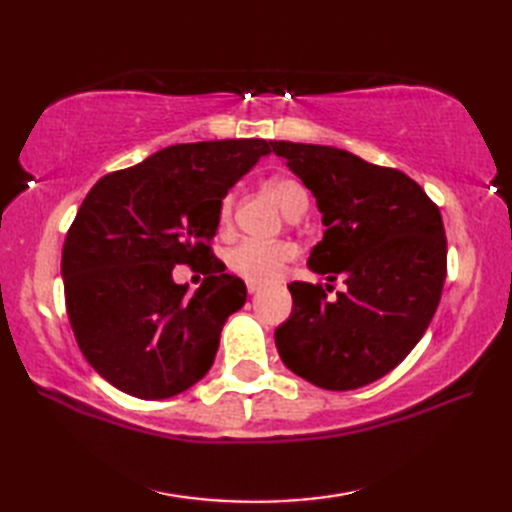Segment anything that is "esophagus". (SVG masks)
I'll use <instances>...</instances> for the list:
<instances>
[{"instance_id": "esophagus-1", "label": "esophagus", "mask_w": 512, "mask_h": 512, "mask_svg": "<svg viewBox=\"0 0 512 512\" xmlns=\"http://www.w3.org/2000/svg\"><path fill=\"white\" fill-rule=\"evenodd\" d=\"M246 288H248V292H250V295H255V292H259V290H262V288H264V284H257V281H248V284H246Z\"/></svg>"}]
</instances>
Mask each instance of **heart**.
Here are the masks:
<instances>
[{"mask_svg":"<svg viewBox=\"0 0 512 512\" xmlns=\"http://www.w3.org/2000/svg\"><path fill=\"white\" fill-rule=\"evenodd\" d=\"M268 191L275 195L277 202L281 204V209H284L288 217L301 215L308 209V193L303 189V184L292 176L270 178ZM233 209H235V195L226 193L220 200V211H217V220H220L222 226L231 224ZM295 255H297V248L290 242H262V239L248 237L228 250L226 262H228V268H231L239 277H244L248 281H257V284H264V281L275 279Z\"/></svg>","mask_w":512,"mask_h":512,"instance_id":"obj_1","label":"heart"}]
</instances>
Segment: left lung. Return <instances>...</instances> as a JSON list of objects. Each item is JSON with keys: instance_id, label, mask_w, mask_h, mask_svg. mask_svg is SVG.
<instances>
[{"instance_id": "left-lung-1", "label": "left lung", "mask_w": 512, "mask_h": 512, "mask_svg": "<svg viewBox=\"0 0 512 512\" xmlns=\"http://www.w3.org/2000/svg\"><path fill=\"white\" fill-rule=\"evenodd\" d=\"M270 145L323 215L310 270L347 286L328 301L321 286L292 281L290 319L275 330L281 361L330 391L374 383L405 361L436 314L447 277L440 209L407 173L345 149Z\"/></svg>"}]
</instances>
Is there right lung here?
Returning <instances> with one entry per match:
<instances>
[{
    "label": "right lung",
    "instance_id": "1",
    "mask_svg": "<svg viewBox=\"0 0 512 512\" xmlns=\"http://www.w3.org/2000/svg\"><path fill=\"white\" fill-rule=\"evenodd\" d=\"M262 138L171 145L107 173L85 195L65 237V308L83 356L107 383L143 400L182 394L209 372L244 281L224 273L211 239L220 200L268 156ZM178 263L218 270L193 298Z\"/></svg>",
    "mask_w": 512,
    "mask_h": 512
}]
</instances>
